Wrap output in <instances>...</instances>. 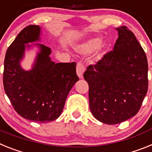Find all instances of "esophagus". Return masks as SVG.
I'll list each match as a JSON object with an SVG mask.
<instances>
[{
    "label": "esophagus",
    "instance_id": "esophagus-1",
    "mask_svg": "<svg viewBox=\"0 0 152 152\" xmlns=\"http://www.w3.org/2000/svg\"><path fill=\"white\" fill-rule=\"evenodd\" d=\"M84 70H85V68H84L83 63L81 62V61H78V62L77 63L76 71H77V74L80 78L83 77V74H84Z\"/></svg>",
    "mask_w": 152,
    "mask_h": 152
}]
</instances>
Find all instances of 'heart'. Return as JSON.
Instances as JSON below:
<instances>
[{
	"label": "heart",
	"instance_id": "1",
	"mask_svg": "<svg viewBox=\"0 0 152 152\" xmlns=\"http://www.w3.org/2000/svg\"><path fill=\"white\" fill-rule=\"evenodd\" d=\"M100 43V39H93L89 40L81 46L80 49L84 52H91L96 49Z\"/></svg>",
	"mask_w": 152,
	"mask_h": 152
}]
</instances>
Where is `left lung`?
I'll return each mask as SVG.
<instances>
[{
  "label": "left lung",
  "instance_id": "1",
  "mask_svg": "<svg viewBox=\"0 0 152 152\" xmlns=\"http://www.w3.org/2000/svg\"><path fill=\"white\" fill-rule=\"evenodd\" d=\"M113 50L84 73L89 86L91 113L113 125L126 121L140 110L148 91L147 57L134 33L123 26Z\"/></svg>",
  "mask_w": 152,
  "mask_h": 152
}]
</instances>
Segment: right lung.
I'll return each instance as SVG.
<instances>
[{"instance_id":"right-lung-1","label":"right lung","mask_w":152,"mask_h":152,"mask_svg":"<svg viewBox=\"0 0 152 152\" xmlns=\"http://www.w3.org/2000/svg\"><path fill=\"white\" fill-rule=\"evenodd\" d=\"M40 27L29 25L20 32L8 47L3 73L4 88L13 109L25 119L48 123L58 119L67 96L79 80L76 63H55L49 58L51 49L38 44L41 52L31 71L20 66L25 44L39 39ZM28 46V45H27Z\"/></svg>"}]
</instances>
